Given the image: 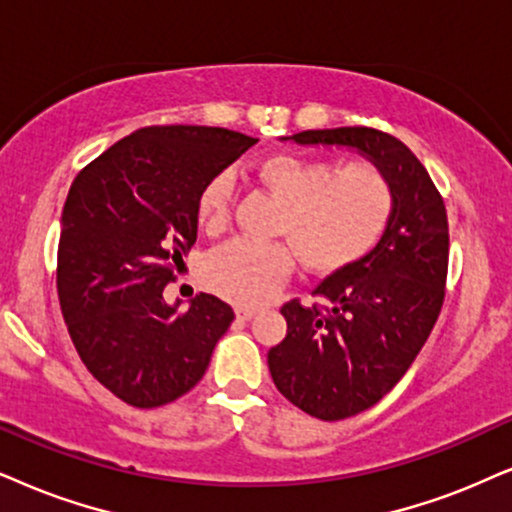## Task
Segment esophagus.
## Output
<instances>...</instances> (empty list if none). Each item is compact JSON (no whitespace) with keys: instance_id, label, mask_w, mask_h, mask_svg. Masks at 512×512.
<instances>
[{"instance_id":"obj_1","label":"esophagus","mask_w":512,"mask_h":512,"mask_svg":"<svg viewBox=\"0 0 512 512\" xmlns=\"http://www.w3.org/2000/svg\"><path fill=\"white\" fill-rule=\"evenodd\" d=\"M255 314H257V309H250V307H236V316H238V321H250V319H255Z\"/></svg>"}]
</instances>
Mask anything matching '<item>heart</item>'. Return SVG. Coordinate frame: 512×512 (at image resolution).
Returning a JSON list of instances; mask_svg holds the SVG:
<instances>
[{"label":"heart","instance_id":"b5f03b06","mask_svg":"<svg viewBox=\"0 0 512 512\" xmlns=\"http://www.w3.org/2000/svg\"><path fill=\"white\" fill-rule=\"evenodd\" d=\"M255 177L281 203L276 236L293 245L302 267L312 274H340L383 241L394 217V186L371 163L340 167L326 158L271 153L255 165ZM234 179L219 172L203 184L196 200L198 222L208 231L229 217ZM293 269L286 243L248 238L219 245L205 260V281L217 295L238 304H257L276 293Z\"/></svg>","mask_w":512,"mask_h":512}]
</instances>
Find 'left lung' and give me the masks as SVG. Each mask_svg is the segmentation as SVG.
<instances>
[{
	"mask_svg": "<svg viewBox=\"0 0 512 512\" xmlns=\"http://www.w3.org/2000/svg\"><path fill=\"white\" fill-rule=\"evenodd\" d=\"M297 144L357 148L390 177L394 217L371 255L328 276L314 297L281 307L286 338L267 361L278 392L319 420L371 409L409 371L444 302L449 222L428 170L392 134L373 127L307 129Z\"/></svg>",
	"mask_w": 512,
	"mask_h": 512,
	"instance_id": "8db88e82",
	"label": "left lung"
}]
</instances>
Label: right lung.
Returning a JSON list of instances; mask_svg holds the SVG:
<instances>
[{
	"label": "right lung",
	"instance_id": "add662e5",
	"mask_svg": "<svg viewBox=\"0 0 512 512\" xmlns=\"http://www.w3.org/2000/svg\"><path fill=\"white\" fill-rule=\"evenodd\" d=\"M257 139L224 127L153 125L120 139L70 186L56 288L82 364L134 409L198 385L234 309L200 293L181 312L163 290L196 243L203 184Z\"/></svg>",
	"mask_w": 512,
	"mask_h": 512
}]
</instances>
